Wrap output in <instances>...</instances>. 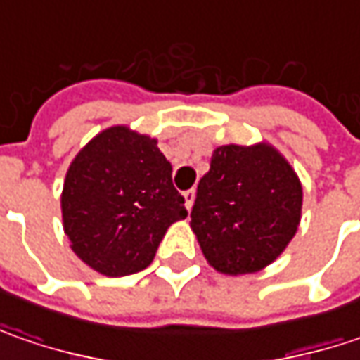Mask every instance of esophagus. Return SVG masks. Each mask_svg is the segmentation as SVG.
Listing matches in <instances>:
<instances>
[{
	"label": "esophagus",
	"mask_w": 360,
	"mask_h": 360,
	"mask_svg": "<svg viewBox=\"0 0 360 360\" xmlns=\"http://www.w3.org/2000/svg\"><path fill=\"white\" fill-rule=\"evenodd\" d=\"M182 196H184V204H186V208L190 210V208L194 206V198H196V192H194V190H186V192H184Z\"/></svg>",
	"instance_id": "obj_1"
}]
</instances>
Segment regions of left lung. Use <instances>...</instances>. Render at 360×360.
I'll return each mask as SVG.
<instances>
[{
	"label": "left lung",
	"instance_id": "left-lung-1",
	"mask_svg": "<svg viewBox=\"0 0 360 360\" xmlns=\"http://www.w3.org/2000/svg\"><path fill=\"white\" fill-rule=\"evenodd\" d=\"M302 184L269 142L218 146L198 182L190 229L208 264L238 276L266 269L297 234Z\"/></svg>",
	"mask_w": 360,
	"mask_h": 360
}]
</instances>
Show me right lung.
I'll list each match as a JSON object with an SVG mask.
<instances>
[{
    "label": "right lung",
    "instance_id": "add662e5",
    "mask_svg": "<svg viewBox=\"0 0 360 360\" xmlns=\"http://www.w3.org/2000/svg\"><path fill=\"white\" fill-rule=\"evenodd\" d=\"M186 216L158 140L130 126L96 134L65 172L63 232L77 258L104 276L150 266L166 230Z\"/></svg>",
    "mask_w": 360,
    "mask_h": 360
}]
</instances>
